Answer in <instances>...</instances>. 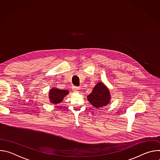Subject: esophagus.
<instances>
[{
  "mask_svg": "<svg viewBox=\"0 0 160 160\" xmlns=\"http://www.w3.org/2000/svg\"><path fill=\"white\" fill-rule=\"evenodd\" d=\"M73 90L75 91V92H78L80 88H79V87H78L73 86Z\"/></svg>",
  "mask_w": 160,
  "mask_h": 160,
  "instance_id": "obj_1",
  "label": "esophagus"
}]
</instances>
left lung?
<instances>
[{"label":"left lung","instance_id":"left-lung-1","mask_svg":"<svg viewBox=\"0 0 160 160\" xmlns=\"http://www.w3.org/2000/svg\"><path fill=\"white\" fill-rule=\"evenodd\" d=\"M87 99L96 108L106 106L111 100L109 90L103 83L99 82L94 87L92 92L87 96Z\"/></svg>","mask_w":160,"mask_h":160}]
</instances>
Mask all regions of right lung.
I'll return each instance as SVG.
<instances>
[{
	"label": "right lung",
	"mask_w": 160,
	"mask_h": 160,
	"mask_svg": "<svg viewBox=\"0 0 160 160\" xmlns=\"http://www.w3.org/2000/svg\"><path fill=\"white\" fill-rule=\"evenodd\" d=\"M69 94V91L66 90L59 89L56 87L49 90V98L52 104H58L62 101L64 98Z\"/></svg>",
	"instance_id": "add662e5"
}]
</instances>
